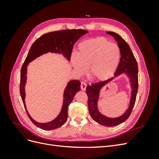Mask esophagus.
I'll return each instance as SVG.
<instances>
[{
    "mask_svg": "<svg viewBox=\"0 0 159 159\" xmlns=\"http://www.w3.org/2000/svg\"><path fill=\"white\" fill-rule=\"evenodd\" d=\"M86 87H87V84H86V83L84 82V81H82V82L81 83V90L85 91Z\"/></svg>",
    "mask_w": 159,
    "mask_h": 159,
    "instance_id": "obj_1",
    "label": "esophagus"
}]
</instances>
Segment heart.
<instances>
[{
	"instance_id": "b5f03b06",
	"label": "heart",
	"mask_w": 159,
	"mask_h": 159,
	"mask_svg": "<svg viewBox=\"0 0 159 159\" xmlns=\"http://www.w3.org/2000/svg\"><path fill=\"white\" fill-rule=\"evenodd\" d=\"M121 55V49L117 44L104 37H97L80 42L77 54L71 56V61L79 74H85L89 67V75L95 80L103 81L116 71Z\"/></svg>"
}]
</instances>
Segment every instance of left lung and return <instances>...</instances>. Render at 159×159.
I'll use <instances>...</instances> for the list:
<instances>
[{"mask_svg": "<svg viewBox=\"0 0 159 159\" xmlns=\"http://www.w3.org/2000/svg\"><path fill=\"white\" fill-rule=\"evenodd\" d=\"M106 33L114 38L121 49V55L120 63L113 77L107 80L88 85V87L86 88V93L88 96V107L91 117L95 121L103 126L114 127L125 121L129 117L134 107L138 90V65L129 44L123 40V38L118 34L113 32L107 31ZM122 75H125L128 77L132 89L128 108L120 116L110 118L101 113L98 109V102L100 90L105 84Z\"/></svg>", "mask_w": 159, "mask_h": 159, "instance_id": "8db88e82", "label": "left lung"}]
</instances>
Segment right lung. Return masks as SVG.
Returning <instances> with one entry per match:
<instances>
[{
  "label": "right lung",
  "mask_w": 159,
  "mask_h": 159,
  "mask_svg": "<svg viewBox=\"0 0 159 159\" xmlns=\"http://www.w3.org/2000/svg\"><path fill=\"white\" fill-rule=\"evenodd\" d=\"M85 30H61L44 34L33 43L29 52L24 62L20 71V93L28 117L36 126L44 130H53L59 128L68 119V109L70 103L73 101L77 92L80 90L81 83L79 80H70L67 84L63 94V103L59 114L52 121L46 123H40L35 121L28 113L26 102L25 86L27 81V67L30 62L40 56L48 52L61 54L68 61H70L71 52L75 43L79 38L87 34Z\"/></svg>",
  "instance_id": "right-lung-1"
}]
</instances>
